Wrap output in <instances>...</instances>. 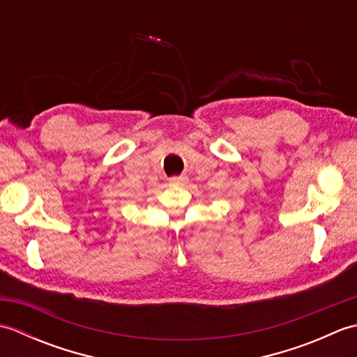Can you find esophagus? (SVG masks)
<instances>
[{"mask_svg": "<svg viewBox=\"0 0 357 357\" xmlns=\"http://www.w3.org/2000/svg\"><path fill=\"white\" fill-rule=\"evenodd\" d=\"M170 185H184L187 183V178L185 176H174L169 179Z\"/></svg>", "mask_w": 357, "mask_h": 357, "instance_id": "esophagus-1", "label": "esophagus"}]
</instances>
